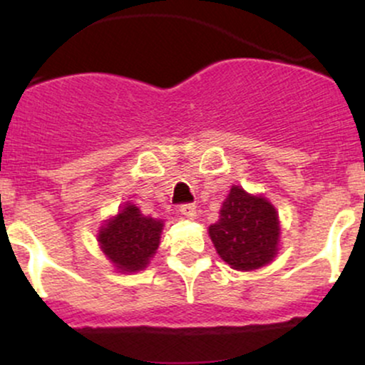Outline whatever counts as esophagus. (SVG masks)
Here are the masks:
<instances>
[{
	"mask_svg": "<svg viewBox=\"0 0 365 365\" xmlns=\"http://www.w3.org/2000/svg\"><path fill=\"white\" fill-rule=\"evenodd\" d=\"M180 212H182L185 217H194L195 216V206L194 204H183L180 206Z\"/></svg>",
	"mask_w": 365,
	"mask_h": 365,
	"instance_id": "obj_1",
	"label": "esophagus"
}]
</instances>
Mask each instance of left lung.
Masks as SVG:
<instances>
[{"label":"left lung","instance_id":"1","mask_svg":"<svg viewBox=\"0 0 365 365\" xmlns=\"http://www.w3.org/2000/svg\"><path fill=\"white\" fill-rule=\"evenodd\" d=\"M207 232L220 257L237 271L259 269L278 255V211L262 194H249L238 185L230 188L220 220Z\"/></svg>","mask_w":365,"mask_h":365}]
</instances>
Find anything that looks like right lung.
<instances>
[{"label": "right lung", "instance_id": "1", "mask_svg": "<svg viewBox=\"0 0 365 365\" xmlns=\"http://www.w3.org/2000/svg\"><path fill=\"white\" fill-rule=\"evenodd\" d=\"M163 226V220L142 215L135 204L127 202L104 221L98 232V242L120 273H137L145 269L156 254Z\"/></svg>", "mask_w": 365, "mask_h": 365}]
</instances>
